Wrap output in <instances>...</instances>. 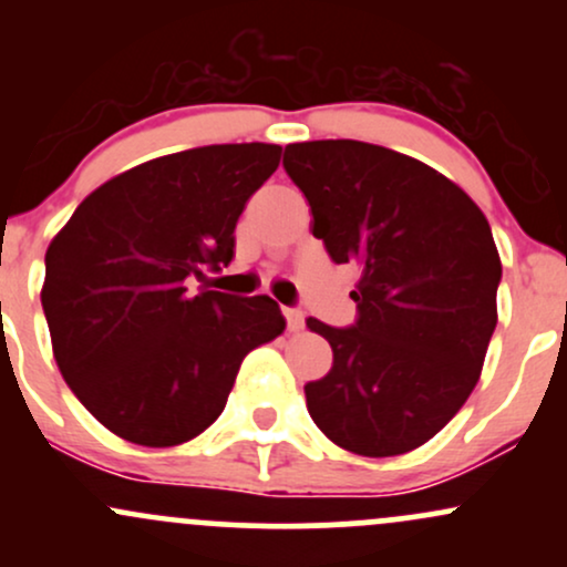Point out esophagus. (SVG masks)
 I'll return each instance as SVG.
<instances>
[{
    "instance_id": "1",
    "label": "esophagus",
    "mask_w": 567,
    "mask_h": 567,
    "mask_svg": "<svg viewBox=\"0 0 567 567\" xmlns=\"http://www.w3.org/2000/svg\"><path fill=\"white\" fill-rule=\"evenodd\" d=\"M285 320H288L290 333H298L303 328V311L301 309H285Z\"/></svg>"
}]
</instances>
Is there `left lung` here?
I'll return each mask as SVG.
<instances>
[{
    "label": "left lung",
    "instance_id": "obj_1",
    "mask_svg": "<svg viewBox=\"0 0 567 567\" xmlns=\"http://www.w3.org/2000/svg\"><path fill=\"white\" fill-rule=\"evenodd\" d=\"M282 165L311 234L362 269L351 328L306 320L333 349L330 373L303 386L309 415L343 451H415L470 400L496 330L501 258L485 213L434 167L373 143H290Z\"/></svg>",
    "mask_w": 567,
    "mask_h": 567
}]
</instances>
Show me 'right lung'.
I'll return each mask as SVG.
<instances>
[{
  "instance_id": "add662e5",
  "label": "right lung",
  "mask_w": 567,
  "mask_h": 567,
  "mask_svg": "<svg viewBox=\"0 0 567 567\" xmlns=\"http://www.w3.org/2000/svg\"><path fill=\"white\" fill-rule=\"evenodd\" d=\"M279 157L277 143H220L148 159L84 197L50 243L55 362L116 437L194 440L224 413L247 351L282 336L275 298L192 290L229 266L245 202Z\"/></svg>"
}]
</instances>
